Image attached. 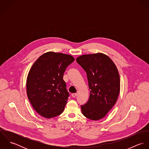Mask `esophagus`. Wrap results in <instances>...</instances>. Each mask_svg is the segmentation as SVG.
Returning a JSON list of instances; mask_svg holds the SVG:
<instances>
[{"instance_id": "34e87169", "label": "esophagus", "mask_w": 149, "mask_h": 149, "mask_svg": "<svg viewBox=\"0 0 149 149\" xmlns=\"http://www.w3.org/2000/svg\"><path fill=\"white\" fill-rule=\"evenodd\" d=\"M72 96L73 97H75L76 96H77V93H72Z\"/></svg>"}]
</instances>
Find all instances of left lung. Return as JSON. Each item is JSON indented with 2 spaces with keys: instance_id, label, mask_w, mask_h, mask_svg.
Listing matches in <instances>:
<instances>
[{
  "instance_id": "left-lung-1",
  "label": "left lung",
  "mask_w": 149,
  "mask_h": 149,
  "mask_svg": "<svg viewBox=\"0 0 149 149\" xmlns=\"http://www.w3.org/2000/svg\"><path fill=\"white\" fill-rule=\"evenodd\" d=\"M76 61L86 72L90 89L88 102L81 106L86 118H103L115 104L120 92L118 69L106 54L98 53L78 57Z\"/></svg>"
}]
</instances>
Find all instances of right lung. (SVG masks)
Here are the masks:
<instances>
[{
	"mask_svg": "<svg viewBox=\"0 0 149 149\" xmlns=\"http://www.w3.org/2000/svg\"><path fill=\"white\" fill-rule=\"evenodd\" d=\"M74 61L70 55L49 52L30 68L26 80L27 97L33 108L43 117L52 118L63 112L69 96L64 73Z\"/></svg>",
	"mask_w": 149,
	"mask_h": 149,
	"instance_id": "1",
	"label": "right lung"
}]
</instances>
